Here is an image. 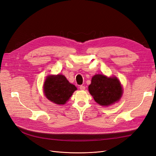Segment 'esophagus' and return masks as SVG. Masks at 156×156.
<instances>
[{
	"instance_id": "esophagus-1",
	"label": "esophagus",
	"mask_w": 156,
	"mask_h": 156,
	"mask_svg": "<svg viewBox=\"0 0 156 156\" xmlns=\"http://www.w3.org/2000/svg\"><path fill=\"white\" fill-rule=\"evenodd\" d=\"M79 88L81 89V90H85V87H84V86H83V85H81V86H80Z\"/></svg>"
}]
</instances>
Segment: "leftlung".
<instances>
[{
  "instance_id": "8db88e82",
  "label": "left lung",
  "mask_w": 156,
  "mask_h": 156,
  "mask_svg": "<svg viewBox=\"0 0 156 156\" xmlns=\"http://www.w3.org/2000/svg\"><path fill=\"white\" fill-rule=\"evenodd\" d=\"M88 91L99 105L109 106L120 100L123 88L117 77L96 74L92 78Z\"/></svg>"
}]
</instances>
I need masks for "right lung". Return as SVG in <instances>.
Returning a JSON list of instances; mask_svg holds the SVG:
<instances>
[{
  "instance_id": "1",
  "label": "right lung",
  "mask_w": 156,
  "mask_h": 156,
  "mask_svg": "<svg viewBox=\"0 0 156 156\" xmlns=\"http://www.w3.org/2000/svg\"><path fill=\"white\" fill-rule=\"evenodd\" d=\"M77 89L62 74L49 75L44 83L45 97L56 105H64Z\"/></svg>"
}]
</instances>
